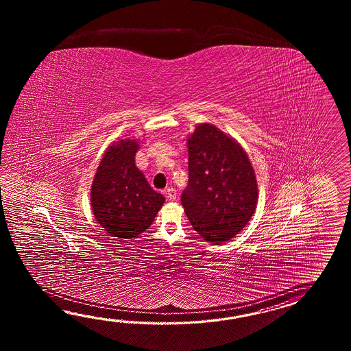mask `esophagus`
I'll return each mask as SVG.
<instances>
[{
	"label": "esophagus",
	"mask_w": 351,
	"mask_h": 351,
	"mask_svg": "<svg viewBox=\"0 0 351 351\" xmlns=\"http://www.w3.org/2000/svg\"><path fill=\"white\" fill-rule=\"evenodd\" d=\"M167 198H168V201H176V198H177V193H176V189H174V188H172V186L167 188Z\"/></svg>",
	"instance_id": "esophagus-1"
}]
</instances>
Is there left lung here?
<instances>
[{"instance_id": "left-lung-1", "label": "left lung", "mask_w": 351, "mask_h": 351, "mask_svg": "<svg viewBox=\"0 0 351 351\" xmlns=\"http://www.w3.org/2000/svg\"><path fill=\"white\" fill-rule=\"evenodd\" d=\"M186 142L189 179L180 201L194 230L221 245L254 216L256 174L239 143L212 124L197 125Z\"/></svg>"}]
</instances>
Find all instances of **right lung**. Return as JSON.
<instances>
[{"mask_svg":"<svg viewBox=\"0 0 351 351\" xmlns=\"http://www.w3.org/2000/svg\"><path fill=\"white\" fill-rule=\"evenodd\" d=\"M139 143H112L97 167L91 186L93 213L105 231L118 239H134L148 230L165 203L135 165Z\"/></svg>","mask_w":351,"mask_h":351,"instance_id":"1","label":"right lung"}]
</instances>
